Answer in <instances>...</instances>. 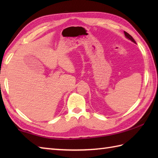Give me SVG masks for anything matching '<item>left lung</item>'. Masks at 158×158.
Masks as SVG:
<instances>
[{
	"label": "left lung",
	"mask_w": 158,
	"mask_h": 158,
	"mask_svg": "<svg viewBox=\"0 0 158 158\" xmlns=\"http://www.w3.org/2000/svg\"><path fill=\"white\" fill-rule=\"evenodd\" d=\"M124 35H125V36H126V37L127 39H128L129 40H130L131 41H132L133 43H136V41H135V39H134L132 38V36H131V35H130L128 34V33H127V32H126L124 31Z\"/></svg>",
	"instance_id": "1"
}]
</instances>
